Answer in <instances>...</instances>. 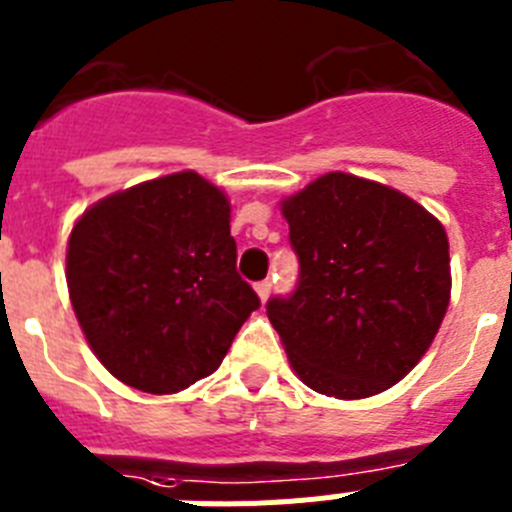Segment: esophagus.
<instances>
[{"mask_svg": "<svg viewBox=\"0 0 512 512\" xmlns=\"http://www.w3.org/2000/svg\"><path fill=\"white\" fill-rule=\"evenodd\" d=\"M271 289H274V284H271V279H264V282H259V284H256V292H259L261 302H266V300H269Z\"/></svg>", "mask_w": 512, "mask_h": 512, "instance_id": "34e87169", "label": "esophagus"}]
</instances>
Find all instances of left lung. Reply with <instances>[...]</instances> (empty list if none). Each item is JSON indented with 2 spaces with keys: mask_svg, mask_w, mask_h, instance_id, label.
Here are the masks:
<instances>
[{
  "mask_svg": "<svg viewBox=\"0 0 512 512\" xmlns=\"http://www.w3.org/2000/svg\"><path fill=\"white\" fill-rule=\"evenodd\" d=\"M300 279L266 305L297 377L320 395L390 390L436 338L451 297L449 238L408 194L330 171L282 200Z\"/></svg>",
  "mask_w": 512,
  "mask_h": 512,
  "instance_id": "1",
  "label": "left lung"
}]
</instances>
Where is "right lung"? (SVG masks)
<instances>
[{"instance_id":"1","label":"right lung","mask_w":512,"mask_h":512,"mask_svg":"<svg viewBox=\"0 0 512 512\" xmlns=\"http://www.w3.org/2000/svg\"><path fill=\"white\" fill-rule=\"evenodd\" d=\"M235 256L228 197L194 171L89 207L69 235L66 282L104 369L151 395L210 377L261 305Z\"/></svg>"}]
</instances>
